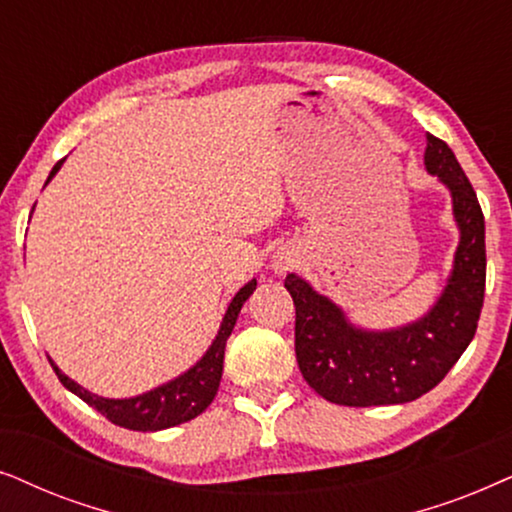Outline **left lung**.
I'll use <instances>...</instances> for the list:
<instances>
[{"mask_svg": "<svg viewBox=\"0 0 512 512\" xmlns=\"http://www.w3.org/2000/svg\"><path fill=\"white\" fill-rule=\"evenodd\" d=\"M426 170L452 194L461 238L452 276L424 318L395 330H360L344 311L288 274L295 302V353L313 391L346 407L410 403L445 379L478 330L485 302V215L447 142L426 133Z\"/></svg>", "mask_w": 512, "mask_h": 512, "instance_id": "1", "label": "left lung"}]
</instances>
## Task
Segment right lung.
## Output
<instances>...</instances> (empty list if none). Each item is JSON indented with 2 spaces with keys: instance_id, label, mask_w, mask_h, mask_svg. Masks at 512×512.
I'll list each match as a JSON object with an SVG mask.
<instances>
[{
  "instance_id": "obj_1",
  "label": "right lung",
  "mask_w": 512,
  "mask_h": 512,
  "mask_svg": "<svg viewBox=\"0 0 512 512\" xmlns=\"http://www.w3.org/2000/svg\"><path fill=\"white\" fill-rule=\"evenodd\" d=\"M63 161L65 159H60L56 166H53L49 180L58 173L60 166H63ZM255 288H257V281L252 278L250 283H245L243 288L236 292V297L231 299L227 313H224L220 332H217L215 342L210 344L206 356H203L194 367H189L185 374H180L177 379L168 381V384L154 388V391L135 395V398H124V400L100 398V395L88 393L84 386H79L77 381H72L67 374L60 372L58 365L49 358L53 372L58 374L60 384H63L67 391L79 395L86 405H91L93 410H98L102 417H107L112 424L128 428V431H163V428L185 424V421L199 417V414L213 403L222 379L224 346H227V339L231 335V330H234L238 311H241L245 299L252 295V290Z\"/></svg>"
}]
</instances>
